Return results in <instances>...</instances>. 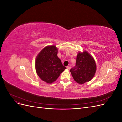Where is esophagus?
I'll list each match as a JSON object with an SVG mask.
<instances>
[{
    "instance_id": "34e87169",
    "label": "esophagus",
    "mask_w": 122,
    "mask_h": 122,
    "mask_svg": "<svg viewBox=\"0 0 122 122\" xmlns=\"http://www.w3.org/2000/svg\"><path fill=\"white\" fill-rule=\"evenodd\" d=\"M67 69H68V70H70V69H71V67H69V66H67Z\"/></svg>"
}]
</instances>
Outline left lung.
Here are the masks:
<instances>
[{"label":"left lung","mask_w":122,"mask_h":122,"mask_svg":"<svg viewBox=\"0 0 122 122\" xmlns=\"http://www.w3.org/2000/svg\"><path fill=\"white\" fill-rule=\"evenodd\" d=\"M96 68L94 58L87 51L84 50L77 54L76 66L70 70V72L74 80L77 83L82 84L93 79Z\"/></svg>","instance_id":"8db88e82"}]
</instances>
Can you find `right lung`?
Instances as JSON below:
<instances>
[{
  "mask_svg": "<svg viewBox=\"0 0 122 122\" xmlns=\"http://www.w3.org/2000/svg\"><path fill=\"white\" fill-rule=\"evenodd\" d=\"M56 46H47L36 57L35 69L40 78L47 83H52L66 69L57 56Z\"/></svg>",
  "mask_w": 122,
  "mask_h": 122,
  "instance_id": "1",
  "label": "right lung"
}]
</instances>
